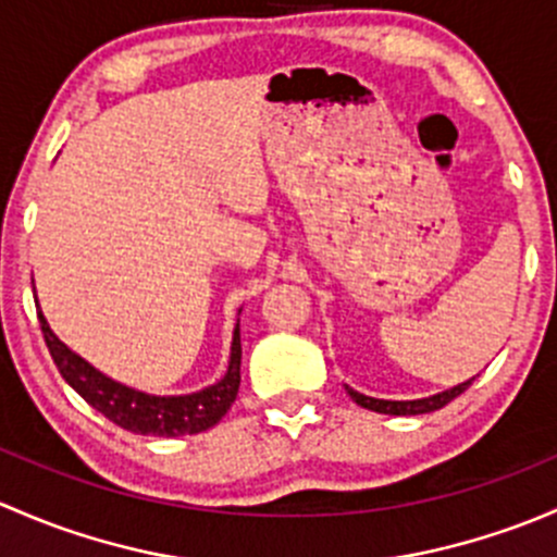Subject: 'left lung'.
<instances>
[{"mask_svg": "<svg viewBox=\"0 0 557 557\" xmlns=\"http://www.w3.org/2000/svg\"><path fill=\"white\" fill-rule=\"evenodd\" d=\"M474 381V377H472ZM472 381L467 383H458V386H453L450 392H443V394H434V397H426V399H412V403H388V399H375V397H364V394L354 392V388H348V394H351V399L357 405L367 407V410H375V412H388V416H418V412H432V410H440V407H445L453 399L458 397V394L467 392L469 386H472Z\"/></svg>", "mask_w": 557, "mask_h": 557, "instance_id": "left-lung-1", "label": "left lung"}]
</instances>
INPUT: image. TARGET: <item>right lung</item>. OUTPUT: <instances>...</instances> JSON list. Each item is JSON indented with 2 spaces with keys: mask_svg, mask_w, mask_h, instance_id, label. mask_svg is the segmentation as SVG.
<instances>
[{
  "mask_svg": "<svg viewBox=\"0 0 557 557\" xmlns=\"http://www.w3.org/2000/svg\"><path fill=\"white\" fill-rule=\"evenodd\" d=\"M39 326H42L45 343L59 367L61 377L85 399L90 407L117 423L120 429H128L134 434H152V437H182V434H198L222 421L231 405L236 403L240 386V330L236 326L231 348V367L225 377L214 386L203 388L198 394L185 397H150L145 392L123 386L112 381L104 372L90 367L83 357L69 351L64 343L53 335L48 319L37 311Z\"/></svg>",
  "mask_w": 557,
  "mask_h": 557,
  "instance_id": "obj_1",
  "label": "right lung"
}]
</instances>
